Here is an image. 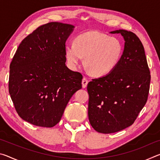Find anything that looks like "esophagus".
Returning <instances> with one entry per match:
<instances>
[{"mask_svg":"<svg viewBox=\"0 0 160 160\" xmlns=\"http://www.w3.org/2000/svg\"><path fill=\"white\" fill-rule=\"evenodd\" d=\"M88 80L86 78H82V88H85L87 85H88Z\"/></svg>","mask_w":160,"mask_h":160,"instance_id":"obj_1","label":"esophagus"}]
</instances>
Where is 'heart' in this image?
Returning <instances> with one entry per match:
<instances>
[{
	"mask_svg": "<svg viewBox=\"0 0 160 160\" xmlns=\"http://www.w3.org/2000/svg\"><path fill=\"white\" fill-rule=\"evenodd\" d=\"M123 54V45L117 38L96 31L78 35L73 44L65 48V56L70 68H75L82 57L89 72L94 76L110 73Z\"/></svg>",
	"mask_w": 160,
	"mask_h": 160,
	"instance_id": "obj_1",
	"label": "heart"
}]
</instances>
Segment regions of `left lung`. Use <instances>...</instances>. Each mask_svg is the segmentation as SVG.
<instances>
[{
    "label": "left lung",
    "mask_w": 160,
    "mask_h": 160,
    "mask_svg": "<svg viewBox=\"0 0 160 160\" xmlns=\"http://www.w3.org/2000/svg\"><path fill=\"white\" fill-rule=\"evenodd\" d=\"M125 40L121 60L110 73L92 79L88 85V117L92 128L102 133H113L131 126L146 104L150 72L141 41L124 29Z\"/></svg>",
    "instance_id": "8db88e82"
}]
</instances>
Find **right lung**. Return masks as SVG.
Masks as SVG:
<instances>
[{
	"label": "right lung",
	"instance_id": "right-lung-1",
	"mask_svg": "<svg viewBox=\"0 0 160 160\" xmlns=\"http://www.w3.org/2000/svg\"><path fill=\"white\" fill-rule=\"evenodd\" d=\"M74 26L52 22L39 27L19 45L10 65L9 93L18 115L51 128L63 116L82 75L66 66V42Z\"/></svg>",
	"mask_w": 160,
	"mask_h": 160
}]
</instances>
